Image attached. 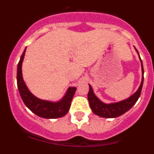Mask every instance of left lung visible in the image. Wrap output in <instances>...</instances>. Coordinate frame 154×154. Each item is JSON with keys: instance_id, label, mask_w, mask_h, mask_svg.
<instances>
[{"instance_id": "1", "label": "left lung", "mask_w": 154, "mask_h": 154, "mask_svg": "<svg viewBox=\"0 0 154 154\" xmlns=\"http://www.w3.org/2000/svg\"><path fill=\"white\" fill-rule=\"evenodd\" d=\"M136 51H137V54L139 55V58H140L141 62V67H142V81H141L140 85L138 88L137 92L134 94H133L130 97H129L126 99H124L123 101L106 104V103H103L95 95L93 90H92V86L89 85V93H88V99H89L90 108L92 109L93 113L103 118H116L119 116L123 115L126 112H127L128 110H130L135 105V103H137L139 97L140 96L143 84L144 71L142 60H141L140 55H139L138 51L137 49H136Z\"/></svg>"}]
</instances>
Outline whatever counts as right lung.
<instances>
[{
    "instance_id": "right-lung-1",
    "label": "right lung",
    "mask_w": 154,
    "mask_h": 154,
    "mask_svg": "<svg viewBox=\"0 0 154 154\" xmlns=\"http://www.w3.org/2000/svg\"><path fill=\"white\" fill-rule=\"evenodd\" d=\"M26 48L24 49L17 64V83L19 93L23 102L31 112L45 119H57L64 116L69 112L71 102L76 91L75 87H69L65 96L58 102L43 100L37 98L28 89L22 76V62Z\"/></svg>"
}]
</instances>
